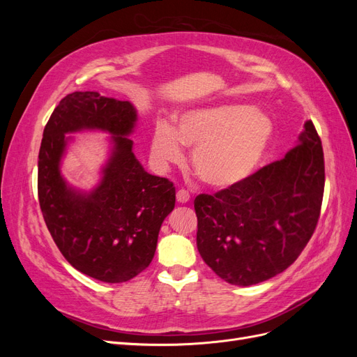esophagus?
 Returning <instances> with one entry per match:
<instances>
[{"label": "esophagus", "instance_id": "obj_1", "mask_svg": "<svg viewBox=\"0 0 357 357\" xmlns=\"http://www.w3.org/2000/svg\"><path fill=\"white\" fill-rule=\"evenodd\" d=\"M176 197H177V201H178L180 204H186V202H189V199H190L189 192L185 190V189H180V190L177 192Z\"/></svg>", "mask_w": 357, "mask_h": 357}]
</instances>
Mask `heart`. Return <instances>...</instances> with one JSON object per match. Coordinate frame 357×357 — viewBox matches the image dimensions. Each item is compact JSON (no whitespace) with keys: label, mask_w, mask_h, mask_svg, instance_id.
I'll return each instance as SVG.
<instances>
[{"label":"heart","mask_w":357,"mask_h":357,"mask_svg":"<svg viewBox=\"0 0 357 357\" xmlns=\"http://www.w3.org/2000/svg\"><path fill=\"white\" fill-rule=\"evenodd\" d=\"M274 135L265 113L243 104H225L189 110L177 117L176 128L159 122L152 139V156L167 167L185 158L193 147L192 165L211 188L238 185L261 164Z\"/></svg>","instance_id":"heart-1"}]
</instances>
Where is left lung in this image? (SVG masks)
Returning <instances> with one entry per match:
<instances>
[{
  "label": "left lung",
  "instance_id": "obj_1",
  "mask_svg": "<svg viewBox=\"0 0 357 357\" xmlns=\"http://www.w3.org/2000/svg\"><path fill=\"white\" fill-rule=\"evenodd\" d=\"M325 159L311 121L296 144L238 185L195 198L197 247L225 282L252 286L283 273L314 234Z\"/></svg>",
  "mask_w": 357,
  "mask_h": 357
}]
</instances>
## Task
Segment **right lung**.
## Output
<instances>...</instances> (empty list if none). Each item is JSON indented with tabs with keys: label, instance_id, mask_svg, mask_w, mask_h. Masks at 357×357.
<instances>
[{
	"label": "right lung",
	"instance_id": "add662e5",
	"mask_svg": "<svg viewBox=\"0 0 357 357\" xmlns=\"http://www.w3.org/2000/svg\"><path fill=\"white\" fill-rule=\"evenodd\" d=\"M137 123L129 101L98 92H73L53 110L38 153V201L53 241L77 271L104 283H123L150 265L162 222L174 210L176 188L149 174L128 138ZM98 128L114 149L100 185L91 192L70 187L60 174L65 134Z\"/></svg>",
	"mask_w": 357,
	"mask_h": 357
}]
</instances>
